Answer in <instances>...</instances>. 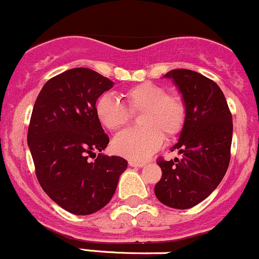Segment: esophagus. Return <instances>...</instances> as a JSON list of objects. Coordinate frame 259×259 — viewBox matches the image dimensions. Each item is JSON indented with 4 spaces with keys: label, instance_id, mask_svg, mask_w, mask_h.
<instances>
[{
    "label": "esophagus",
    "instance_id": "obj_1",
    "mask_svg": "<svg viewBox=\"0 0 259 259\" xmlns=\"http://www.w3.org/2000/svg\"><path fill=\"white\" fill-rule=\"evenodd\" d=\"M128 164L131 166H137V168H142V166H144L146 165V163H143V162H136V160H128Z\"/></svg>",
    "mask_w": 259,
    "mask_h": 259
}]
</instances>
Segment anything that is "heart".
Masks as SVG:
<instances>
[{"instance_id": "obj_1", "label": "heart", "mask_w": 259, "mask_h": 259, "mask_svg": "<svg viewBox=\"0 0 259 259\" xmlns=\"http://www.w3.org/2000/svg\"><path fill=\"white\" fill-rule=\"evenodd\" d=\"M126 106L110 94L97 99L95 113L100 123L108 131L123 128L131 119V113L143 112L140 131H124L112 141L116 154L132 160L148 159L166 140L182 132L186 118V106L183 97L157 82H141L123 91Z\"/></svg>"}]
</instances>
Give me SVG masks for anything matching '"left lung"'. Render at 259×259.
Here are the masks:
<instances>
[{"mask_svg": "<svg viewBox=\"0 0 259 259\" xmlns=\"http://www.w3.org/2000/svg\"><path fill=\"white\" fill-rule=\"evenodd\" d=\"M173 79L186 106L178 149L183 158L158 159L162 178L154 186L160 202L173 208H190L218 188L231 158L232 115L224 93L215 81L188 69L164 75Z\"/></svg>", "mask_w": 259, "mask_h": 259, "instance_id": "1", "label": "left lung"}]
</instances>
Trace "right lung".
<instances>
[{"mask_svg": "<svg viewBox=\"0 0 259 259\" xmlns=\"http://www.w3.org/2000/svg\"><path fill=\"white\" fill-rule=\"evenodd\" d=\"M113 81L88 68L52 77L35 100L27 142L46 194L74 215H90L108 204L127 160L102 152L110 138L95 104ZM89 157H96L90 162Z\"/></svg>", "mask_w": 259, "mask_h": 259, "instance_id": "add662e5", "label": "right lung"}]
</instances>
